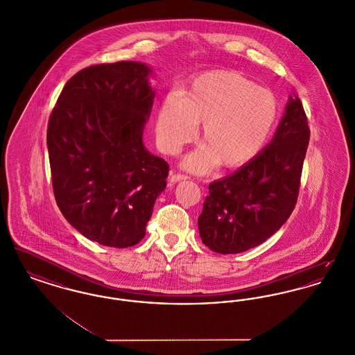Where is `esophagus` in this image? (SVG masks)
Segmentation results:
<instances>
[{"label":"esophagus","instance_id":"esophagus-1","mask_svg":"<svg viewBox=\"0 0 355 355\" xmlns=\"http://www.w3.org/2000/svg\"><path fill=\"white\" fill-rule=\"evenodd\" d=\"M170 182H178V181H184V180H187V177L184 175V174H170L169 177Z\"/></svg>","mask_w":355,"mask_h":355}]
</instances>
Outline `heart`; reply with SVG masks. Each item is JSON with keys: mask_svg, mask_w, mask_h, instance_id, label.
I'll list each match as a JSON object with an SVG mask.
<instances>
[{"mask_svg": "<svg viewBox=\"0 0 355 355\" xmlns=\"http://www.w3.org/2000/svg\"><path fill=\"white\" fill-rule=\"evenodd\" d=\"M278 116V105L269 89L257 86L232 70H210L191 78L180 94L170 93L157 114V141L168 154H177L197 135V150L182 165L202 174L217 162L239 168L250 162L268 142Z\"/></svg>", "mask_w": 355, "mask_h": 355, "instance_id": "1", "label": "heart"}]
</instances>
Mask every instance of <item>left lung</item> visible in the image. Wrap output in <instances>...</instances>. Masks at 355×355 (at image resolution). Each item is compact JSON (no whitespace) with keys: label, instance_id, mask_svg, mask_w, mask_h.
I'll return each instance as SVG.
<instances>
[{"label":"left lung","instance_id":"left-lung-1","mask_svg":"<svg viewBox=\"0 0 355 355\" xmlns=\"http://www.w3.org/2000/svg\"><path fill=\"white\" fill-rule=\"evenodd\" d=\"M309 139L302 102L293 93L270 142L250 162L209 185L198 230L210 250L242 253L281 229L297 203Z\"/></svg>","mask_w":355,"mask_h":355}]
</instances>
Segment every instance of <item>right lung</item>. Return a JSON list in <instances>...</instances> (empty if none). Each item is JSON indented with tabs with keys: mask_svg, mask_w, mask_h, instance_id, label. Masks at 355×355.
<instances>
[{
	"mask_svg": "<svg viewBox=\"0 0 355 355\" xmlns=\"http://www.w3.org/2000/svg\"><path fill=\"white\" fill-rule=\"evenodd\" d=\"M150 67L83 69L64 86L48 125L51 182L69 223L90 241L129 248L145 236L169 165L142 141L155 90Z\"/></svg>",
	"mask_w": 355,
	"mask_h": 355,
	"instance_id": "obj_1",
	"label": "right lung"
}]
</instances>
